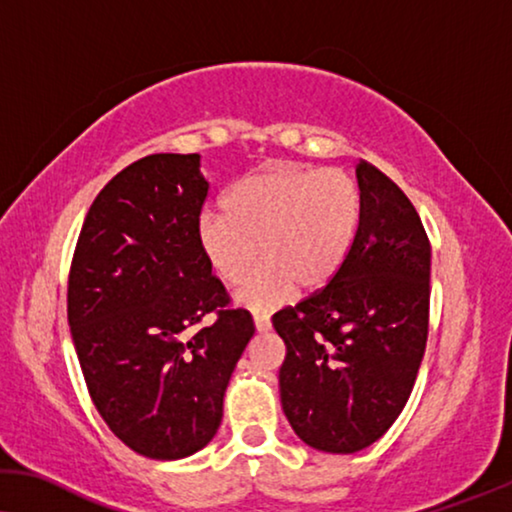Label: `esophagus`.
<instances>
[{"mask_svg":"<svg viewBox=\"0 0 512 512\" xmlns=\"http://www.w3.org/2000/svg\"><path fill=\"white\" fill-rule=\"evenodd\" d=\"M253 320H255V329H257V331H269V329H271V320H269V315H264V313H255V315H253Z\"/></svg>","mask_w":512,"mask_h":512,"instance_id":"1","label":"esophagus"}]
</instances>
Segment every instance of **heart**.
I'll return each mask as SVG.
<instances>
[{
    "label": "heart",
    "mask_w": 512,
    "mask_h": 512,
    "mask_svg": "<svg viewBox=\"0 0 512 512\" xmlns=\"http://www.w3.org/2000/svg\"><path fill=\"white\" fill-rule=\"evenodd\" d=\"M222 206L197 218L199 250L215 276L234 285L262 248L264 262L236 292L241 304L262 311L297 285L315 292L336 278L355 241L362 199L341 169L278 162L241 176Z\"/></svg>",
    "instance_id": "b5f03b06"
}]
</instances>
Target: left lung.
Listing matches in <instances>:
<instances>
[{
    "label": "left lung",
    "mask_w": 512,
    "mask_h": 512,
    "mask_svg": "<svg viewBox=\"0 0 512 512\" xmlns=\"http://www.w3.org/2000/svg\"><path fill=\"white\" fill-rule=\"evenodd\" d=\"M359 225L341 271L273 315L280 401L294 434L331 455L369 448L413 392L429 334L431 246L401 187L359 160Z\"/></svg>",
    "instance_id": "1"
}]
</instances>
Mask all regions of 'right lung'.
I'll return each mask as SVG.
<instances>
[{
    "instance_id": "1",
    "label": "right lung",
    "mask_w": 512,
    "mask_h": 512,
    "mask_svg": "<svg viewBox=\"0 0 512 512\" xmlns=\"http://www.w3.org/2000/svg\"><path fill=\"white\" fill-rule=\"evenodd\" d=\"M206 197L197 153L141 157L92 201L69 269L67 318L90 399L129 450L162 462L215 436L255 334L199 250Z\"/></svg>"
}]
</instances>
